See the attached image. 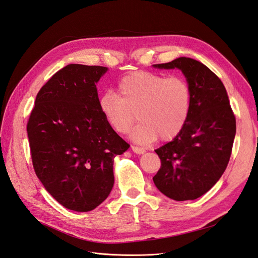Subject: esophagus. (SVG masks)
Instances as JSON below:
<instances>
[{
	"instance_id": "esophagus-1",
	"label": "esophagus",
	"mask_w": 258,
	"mask_h": 258,
	"mask_svg": "<svg viewBox=\"0 0 258 258\" xmlns=\"http://www.w3.org/2000/svg\"><path fill=\"white\" fill-rule=\"evenodd\" d=\"M131 148H132V151H134V152L137 153V154H143V153H145V150H144V148H142V147L132 145Z\"/></svg>"
}]
</instances>
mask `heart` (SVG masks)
Returning a JSON list of instances; mask_svg holds the SVG:
<instances>
[{
	"label": "heart",
	"mask_w": 258,
	"mask_h": 258,
	"mask_svg": "<svg viewBox=\"0 0 258 258\" xmlns=\"http://www.w3.org/2000/svg\"><path fill=\"white\" fill-rule=\"evenodd\" d=\"M118 95L106 91L99 98V110L118 134L132 132L139 142H153L159 137L170 141L179 135L188 120L192 103L189 82L182 75L165 76L148 71L124 75L117 84Z\"/></svg>",
	"instance_id": "obj_1"
}]
</instances>
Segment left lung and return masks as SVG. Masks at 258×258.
Returning a JSON list of instances; mask_svg holds the SVG:
<instances>
[{
    "instance_id": "1",
    "label": "left lung",
    "mask_w": 258,
    "mask_h": 258,
    "mask_svg": "<svg viewBox=\"0 0 258 258\" xmlns=\"http://www.w3.org/2000/svg\"><path fill=\"white\" fill-rule=\"evenodd\" d=\"M154 67L181 70L190 84L192 103L179 135L155 151L161 166L153 181L171 199H197L212 188L227 168L236 117L222 81L204 63L181 57Z\"/></svg>"
}]
</instances>
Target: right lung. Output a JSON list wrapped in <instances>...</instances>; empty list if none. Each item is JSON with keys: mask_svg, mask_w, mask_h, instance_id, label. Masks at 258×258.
I'll return each instance as SVG.
<instances>
[{"mask_svg": "<svg viewBox=\"0 0 258 258\" xmlns=\"http://www.w3.org/2000/svg\"><path fill=\"white\" fill-rule=\"evenodd\" d=\"M107 68L69 64L38 91L27 132L35 174L60 205L88 212L114 185L113 162L129 144L99 110L96 84Z\"/></svg>", "mask_w": 258, "mask_h": 258, "instance_id": "obj_1", "label": "right lung"}]
</instances>
